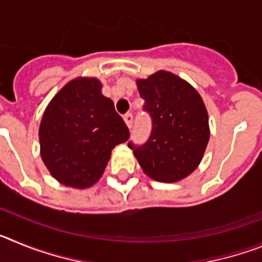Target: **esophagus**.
Instances as JSON below:
<instances>
[{"label": "esophagus", "mask_w": 262, "mask_h": 262, "mask_svg": "<svg viewBox=\"0 0 262 262\" xmlns=\"http://www.w3.org/2000/svg\"><path fill=\"white\" fill-rule=\"evenodd\" d=\"M124 122H126V124L128 128H131V127H133V122H134L133 113H127V114L124 115Z\"/></svg>", "instance_id": "esophagus-1"}]
</instances>
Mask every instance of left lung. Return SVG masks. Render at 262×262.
<instances>
[{"label":"left lung","instance_id":"8db88e82","mask_svg":"<svg viewBox=\"0 0 262 262\" xmlns=\"http://www.w3.org/2000/svg\"><path fill=\"white\" fill-rule=\"evenodd\" d=\"M152 118L151 136L142 145L128 147L148 177L176 182L200 165L210 139L209 115L202 98L186 81L159 71L136 81Z\"/></svg>","mask_w":262,"mask_h":262}]
</instances>
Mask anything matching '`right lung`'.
Returning a JSON list of instances; mask_svg holds the SVG:
<instances>
[{
    "mask_svg": "<svg viewBox=\"0 0 262 262\" xmlns=\"http://www.w3.org/2000/svg\"><path fill=\"white\" fill-rule=\"evenodd\" d=\"M97 78L72 80L53 97L39 127L40 155L66 186L85 189L98 181L115 145L129 131Z\"/></svg>",
    "mask_w": 262,
    "mask_h": 262,
    "instance_id": "right-lung-1",
    "label": "right lung"
}]
</instances>
